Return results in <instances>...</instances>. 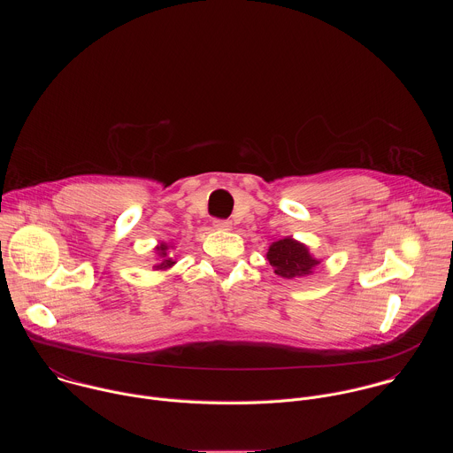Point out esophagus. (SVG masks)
<instances>
[{"label":"esophagus","instance_id":"esophagus-1","mask_svg":"<svg viewBox=\"0 0 453 453\" xmlns=\"http://www.w3.org/2000/svg\"><path fill=\"white\" fill-rule=\"evenodd\" d=\"M213 227L219 229V231H229L233 227V224L229 220H215Z\"/></svg>","mask_w":453,"mask_h":453}]
</instances>
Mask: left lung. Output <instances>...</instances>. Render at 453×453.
<instances>
[{
	"label": "left lung",
	"mask_w": 453,
	"mask_h": 453,
	"mask_svg": "<svg viewBox=\"0 0 453 453\" xmlns=\"http://www.w3.org/2000/svg\"><path fill=\"white\" fill-rule=\"evenodd\" d=\"M267 260L273 265L274 273L285 280H296L313 274V269L320 260L310 252L308 245L299 240L287 236L278 242H273L267 250Z\"/></svg>",
	"instance_id": "obj_1"
}]
</instances>
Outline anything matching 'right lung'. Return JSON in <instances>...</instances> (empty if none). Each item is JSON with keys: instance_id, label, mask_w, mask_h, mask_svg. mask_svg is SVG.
Returning <instances> with one entry per match:
<instances>
[{"instance_id": "obj_1", "label": "right lung", "mask_w": 453, "mask_h": 453, "mask_svg": "<svg viewBox=\"0 0 453 453\" xmlns=\"http://www.w3.org/2000/svg\"><path fill=\"white\" fill-rule=\"evenodd\" d=\"M170 249H173V243H166V242H161L154 247V252H156V265H154V271H166V269H172L177 262L172 257L170 254Z\"/></svg>"}]
</instances>
